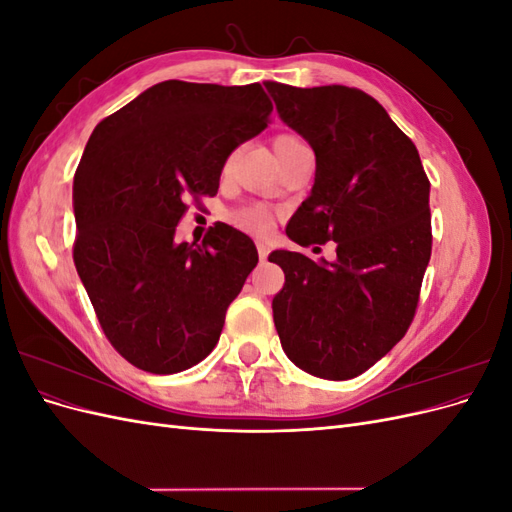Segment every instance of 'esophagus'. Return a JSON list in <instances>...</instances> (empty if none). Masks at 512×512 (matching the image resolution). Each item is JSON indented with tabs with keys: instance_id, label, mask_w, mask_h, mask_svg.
<instances>
[{
	"instance_id": "esophagus-1",
	"label": "esophagus",
	"mask_w": 512,
	"mask_h": 512,
	"mask_svg": "<svg viewBox=\"0 0 512 512\" xmlns=\"http://www.w3.org/2000/svg\"><path fill=\"white\" fill-rule=\"evenodd\" d=\"M256 247H258V256H260V260H267V256H269V252H271V245H269V243H265V241H258V243H256Z\"/></svg>"
}]
</instances>
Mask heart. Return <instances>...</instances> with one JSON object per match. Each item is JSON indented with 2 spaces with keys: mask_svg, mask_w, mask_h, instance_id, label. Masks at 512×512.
Listing matches in <instances>:
<instances>
[{
  "mask_svg": "<svg viewBox=\"0 0 512 512\" xmlns=\"http://www.w3.org/2000/svg\"><path fill=\"white\" fill-rule=\"evenodd\" d=\"M297 145H305L297 134H277L273 138L275 153H282ZM232 222H235V226L243 228L245 232H252V235H258V237H267L273 228L271 213L262 205H245L237 209L232 213Z\"/></svg>",
  "mask_w": 512,
  "mask_h": 512,
  "instance_id": "obj_1",
  "label": "heart"
}]
</instances>
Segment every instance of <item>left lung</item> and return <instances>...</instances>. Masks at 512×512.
Masks as SVG:
<instances>
[{
    "instance_id": "1",
    "label": "left lung",
    "mask_w": 512,
    "mask_h": 512,
    "mask_svg": "<svg viewBox=\"0 0 512 512\" xmlns=\"http://www.w3.org/2000/svg\"><path fill=\"white\" fill-rule=\"evenodd\" d=\"M277 113L316 153L286 235L335 241L337 260L275 250L273 320L288 359L324 380L361 376L406 335L431 258L429 179L410 138L365 91L267 81Z\"/></svg>"
}]
</instances>
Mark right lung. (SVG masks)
Listing matches in <instances>:
<instances>
[{
	"mask_svg": "<svg viewBox=\"0 0 512 512\" xmlns=\"http://www.w3.org/2000/svg\"><path fill=\"white\" fill-rule=\"evenodd\" d=\"M260 83L164 81L91 132L74 175V265L111 346L149 374H177L215 348L226 309L258 262L254 241L213 224L177 243L188 211L215 196L228 156L260 134Z\"/></svg>",
	"mask_w": 512,
	"mask_h": 512,
	"instance_id": "add662e5",
	"label": "right lung"
}]
</instances>
